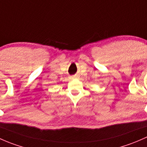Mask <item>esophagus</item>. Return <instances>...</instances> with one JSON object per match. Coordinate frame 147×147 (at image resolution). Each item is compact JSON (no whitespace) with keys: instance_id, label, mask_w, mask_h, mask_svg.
Masks as SVG:
<instances>
[{"instance_id":"34e87169","label":"esophagus","mask_w":147,"mask_h":147,"mask_svg":"<svg viewBox=\"0 0 147 147\" xmlns=\"http://www.w3.org/2000/svg\"><path fill=\"white\" fill-rule=\"evenodd\" d=\"M75 77H76V76H74V77H72V78H75Z\"/></svg>"}]
</instances>
